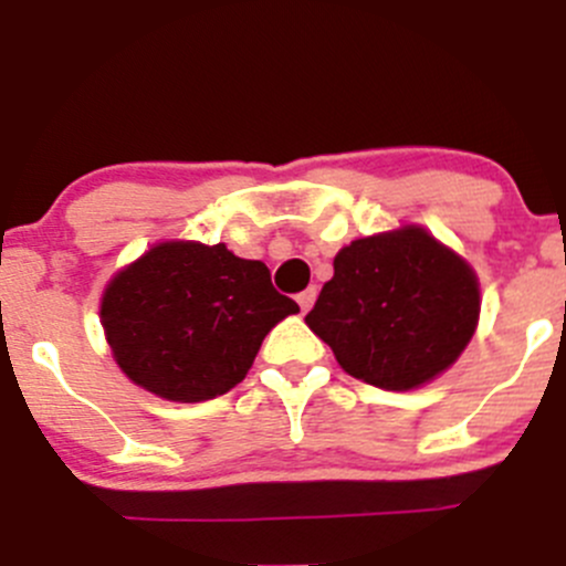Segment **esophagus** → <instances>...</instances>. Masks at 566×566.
Wrapping results in <instances>:
<instances>
[{"mask_svg": "<svg viewBox=\"0 0 566 566\" xmlns=\"http://www.w3.org/2000/svg\"><path fill=\"white\" fill-rule=\"evenodd\" d=\"M315 298H317V290L315 287H310V290H304V293H298L301 312H310L312 304H315Z\"/></svg>", "mask_w": 566, "mask_h": 566, "instance_id": "obj_1", "label": "esophagus"}]
</instances>
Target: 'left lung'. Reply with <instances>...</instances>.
<instances>
[{
  "mask_svg": "<svg viewBox=\"0 0 566 566\" xmlns=\"http://www.w3.org/2000/svg\"><path fill=\"white\" fill-rule=\"evenodd\" d=\"M479 306L471 265L410 224L342 249L306 325L347 375L408 391L458 361Z\"/></svg>",
  "mask_w": 566,
  "mask_h": 566,
  "instance_id": "obj_1",
  "label": "left lung"
}]
</instances>
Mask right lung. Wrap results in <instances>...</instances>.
Masks as SVG:
<instances>
[{"label": "right lung", "instance_id": "1", "mask_svg": "<svg viewBox=\"0 0 566 566\" xmlns=\"http://www.w3.org/2000/svg\"><path fill=\"white\" fill-rule=\"evenodd\" d=\"M298 304L276 293L260 260L224 243L167 241L106 284L101 323L125 375L172 402L235 389L268 331Z\"/></svg>", "mask_w": 566, "mask_h": 566}]
</instances>
